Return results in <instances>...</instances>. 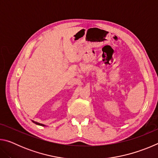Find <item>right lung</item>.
I'll return each mask as SVG.
<instances>
[{"label":"right lung","instance_id":"add662e5","mask_svg":"<svg viewBox=\"0 0 158 158\" xmlns=\"http://www.w3.org/2000/svg\"><path fill=\"white\" fill-rule=\"evenodd\" d=\"M32 122L33 123H34L35 124H36V125H41V126H46V125H44V124H42V123H37V122H35V121H32Z\"/></svg>","mask_w":158,"mask_h":158}]
</instances>
